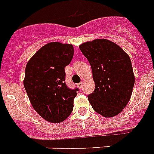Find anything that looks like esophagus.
I'll return each mask as SVG.
<instances>
[{"label":"esophagus","instance_id":"34e87169","mask_svg":"<svg viewBox=\"0 0 154 154\" xmlns=\"http://www.w3.org/2000/svg\"><path fill=\"white\" fill-rule=\"evenodd\" d=\"M83 82H80V83H78V84H77V86H78V87L79 88H82V87H83Z\"/></svg>","mask_w":154,"mask_h":154}]
</instances>
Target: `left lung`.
<instances>
[{
    "label": "left lung",
    "instance_id": "obj_1",
    "mask_svg": "<svg viewBox=\"0 0 154 154\" xmlns=\"http://www.w3.org/2000/svg\"><path fill=\"white\" fill-rule=\"evenodd\" d=\"M79 48L89 61L95 83L87 96L92 108L106 118L119 114L129 103L134 85L130 57L106 39L83 43Z\"/></svg>",
    "mask_w": 154,
    "mask_h": 154
}]
</instances>
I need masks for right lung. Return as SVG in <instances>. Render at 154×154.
Instances as JSON below:
<instances>
[{
	"mask_svg": "<svg viewBox=\"0 0 154 154\" xmlns=\"http://www.w3.org/2000/svg\"><path fill=\"white\" fill-rule=\"evenodd\" d=\"M74 55L71 44L51 42L43 46L28 62L24 86L35 110L46 121H64L73 110L79 88L65 83L64 67Z\"/></svg>",
	"mask_w": 154,
	"mask_h": 154,
	"instance_id": "obj_1",
	"label": "right lung"
}]
</instances>
